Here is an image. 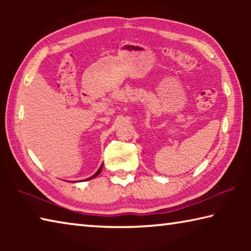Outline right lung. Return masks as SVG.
<instances>
[{"instance_id": "right-lung-1", "label": "right lung", "mask_w": 251, "mask_h": 251, "mask_svg": "<svg viewBox=\"0 0 251 251\" xmlns=\"http://www.w3.org/2000/svg\"><path fill=\"white\" fill-rule=\"evenodd\" d=\"M101 168H103V165H101V166L99 168V171H97L94 175H93L92 177H90V178H87V179H92V178H94V177H96V176H99L100 174V172H101Z\"/></svg>"}]
</instances>
